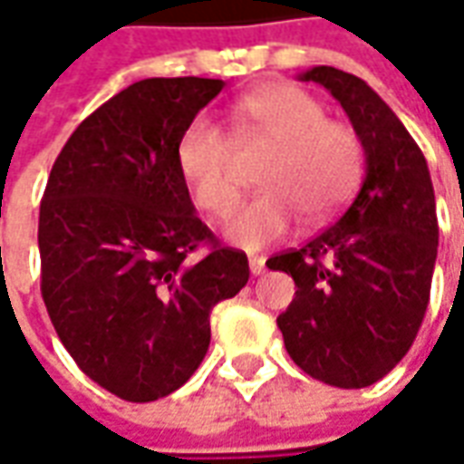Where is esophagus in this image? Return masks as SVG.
Returning <instances> with one entry per match:
<instances>
[{
  "label": "esophagus",
  "mask_w": 464,
  "mask_h": 464,
  "mask_svg": "<svg viewBox=\"0 0 464 464\" xmlns=\"http://www.w3.org/2000/svg\"><path fill=\"white\" fill-rule=\"evenodd\" d=\"M248 269H251V274L254 276H258V274L266 272V258L258 256V254H254V256H248Z\"/></svg>",
  "instance_id": "1"
}]
</instances>
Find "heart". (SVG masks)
Masks as SVG:
<instances>
[{"label": "heart", "instance_id": "1", "mask_svg": "<svg viewBox=\"0 0 464 464\" xmlns=\"http://www.w3.org/2000/svg\"><path fill=\"white\" fill-rule=\"evenodd\" d=\"M238 141L274 144L258 169L254 198L233 208L223 231L233 244L261 248L295 228L299 213L310 220L335 216L348 203L363 169V147L353 126L324 119V106L297 86L258 88L233 106ZM178 167L192 200L223 216L238 198V169L231 137L206 116L179 134Z\"/></svg>", "mask_w": 464, "mask_h": 464}]
</instances>
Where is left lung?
<instances>
[{
  "instance_id": "obj_1",
  "label": "left lung",
  "mask_w": 464,
  "mask_h": 464,
  "mask_svg": "<svg viewBox=\"0 0 464 464\" xmlns=\"http://www.w3.org/2000/svg\"><path fill=\"white\" fill-rule=\"evenodd\" d=\"M299 78L345 109L363 144L365 178L333 226L266 261L297 285L276 324L307 376L365 389L409 353L430 304L440 244L434 188L419 144L365 81L330 65Z\"/></svg>"
}]
</instances>
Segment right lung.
Here are the masks:
<instances>
[{
	"label": "right lung",
	"instance_id": "obj_1",
	"mask_svg": "<svg viewBox=\"0 0 464 464\" xmlns=\"http://www.w3.org/2000/svg\"><path fill=\"white\" fill-rule=\"evenodd\" d=\"M220 91L195 75L131 83L78 124L47 178V314L78 368L124 401L178 391L206 358L210 310L248 282L246 254L195 216L178 167L179 134Z\"/></svg>",
	"mask_w": 464,
	"mask_h": 464
}]
</instances>
